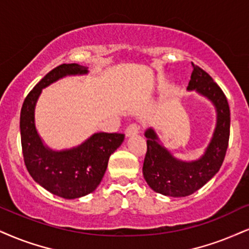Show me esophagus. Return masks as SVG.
Listing matches in <instances>:
<instances>
[{
  "label": "esophagus",
  "mask_w": 249,
  "mask_h": 249,
  "mask_svg": "<svg viewBox=\"0 0 249 249\" xmlns=\"http://www.w3.org/2000/svg\"><path fill=\"white\" fill-rule=\"evenodd\" d=\"M140 133V125L136 124H131L125 128V136L130 137L134 136V135H137Z\"/></svg>",
  "instance_id": "34e87169"
}]
</instances>
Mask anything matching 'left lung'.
I'll use <instances>...</instances> for the list:
<instances>
[{"label":"left lung","instance_id":"1","mask_svg":"<svg viewBox=\"0 0 249 249\" xmlns=\"http://www.w3.org/2000/svg\"><path fill=\"white\" fill-rule=\"evenodd\" d=\"M192 66L187 90L207 98L216 109V127L203 155L196 160H181L165 148L153 128L144 133L148 146L143 164L144 179L156 193L172 197L193 194L213 178L222 166L229 145L231 120L228 99L209 73L194 63Z\"/></svg>","mask_w":249,"mask_h":249}]
</instances>
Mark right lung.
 <instances>
[{
  "mask_svg": "<svg viewBox=\"0 0 249 249\" xmlns=\"http://www.w3.org/2000/svg\"><path fill=\"white\" fill-rule=\"evenodd\" d=\"M88 72V67L77 63L56 67L27 94L20 110L21 149L30 176L52 194L68 199L79 198L96 190L110 155L124 140V134L96 133L77 146L56 151L46 145L36 131L35 110L42 89L66 76Z\"/></svg>",
  "mask_w": 249,
  "mask_h": 249,
  "instance_id": "1",
  "label": "right lung"
}]
</instances>
